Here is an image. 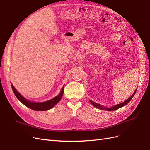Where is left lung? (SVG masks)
<instances>
[{"mask_svg":"<svg viewBox=\"0 0 150 150\" xmlns=\"http://www.w3.org/2000/svg\"><path fill=\"white\" fill-rule=\"evenodd\" d=\"M136 90L135 91L134 93L132 94V96H131L129 98H128V99H127V100H126L125 102H123V103H121V104H117V105H115V106H113V107H112V108H105V107H103V105H101L98 104H97V103H94V102H92V101H90V103H92V104L93 105H94L95 107H96L97 108L99 109H101V110H105V111H115V110H116V109H119V108H122V107L124 106V105H125L126 104H127L128 103H129V102L130 101L131 98H132L134 97V94L136 93Z\"/></svg>","mask_w":150,"mask_h":150,"instance_id":"8db88e82","label":"left lung"}]
</instances>
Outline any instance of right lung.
<instances>
[{
    "mask_svg": "<svg viewBox=\"0 0 150 150\" xmlns=\"http://www.w3.org/2000/svg\"><path fill=\"white\" fill-rule=\"evenodd\" d=\"M11 87L13 92L16 97L18 98V99L25 105H26L27 107L30 108L34 111H47L49 110L51 108H52L54 105H56L60 100L64 92V86H63L59 95L57 97H54L53 99L44 102V103H32V102L27 100L19 92H18V91L15 89V88L13 86V85H11Z\"/></svg>",
    "mask_w": 150,
    "mask_h": 150,
    "instance_id": "obj_1",
    "label": "right lung"
}]
</instances>
